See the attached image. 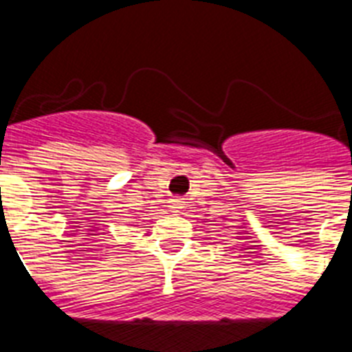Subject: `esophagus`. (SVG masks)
<instances>
[{
  "mask_svg": "<svg viewBox=\"0 0 352 352\" xmlns=\"http://www.w3.org/2000/svg\"><path fill=\"white\" fill-rule=\"evenodd\" d=\"M183 208V199L176 197V199H170L169 201V210L173 211V213H179Z\"/></svg>",
  "mask_w": 352,
  "mask_h": 352,
  "instance_id": "obj_1",
  "label": "esophagus"
}]
</instances>
